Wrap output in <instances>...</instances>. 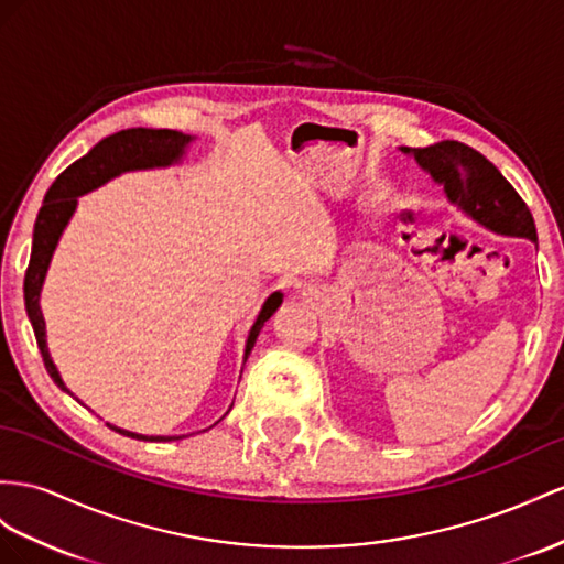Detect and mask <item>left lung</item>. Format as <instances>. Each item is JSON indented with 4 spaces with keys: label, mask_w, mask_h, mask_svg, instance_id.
Wrapping results in <instances>:
<instances>
[{
    "label": "left lung",
    "mask_w": 564,
    "mask_h": 564,
    "mask_svg": "<svg viewBox=\"0 0 564 564\" xmlns=\"http://www.w3.org/2000/svg\"><path fill=\"white\" fill-rule=\"evenodd\" d=\"M414 156L443 193L471 221L500 236L529 238L536 242V226L524 199L502 178V173L484 154L457 140H443L429 148H400Z\"/></svg>",
    "instance_id": "1"
}]
</instances>
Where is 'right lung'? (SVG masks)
<instances>
[{
	"mask_svg": "<svg viewBox=\"0 0 564 564\" xmlns=\"http://www.w3.org/2000/svg\"><path fill=\"white\" fill-rule=\"evenodd\" d=\"M191 142H195V135H185L181 131H169V128H126V131H119V133L105 138L102 142H97L88 154L70 164L62 173V176L52 183V187L45 195V202H42V207L37 212L35 230H33L31 264H28L25 281H23L25 312H28V319H31V324H33L37 348L42 352V359H45V367L50 371L52 381L68 395H74V393L66 388L62 373H59V369H56L54 359L50 355V348H47V330H45V316H42V310H40V295H42V285H45V279H47L56 245H59L68 221L74 219V214L78 209V197L97 191V187H102L111 178H117V176H121V173H128V171L169 169L173 164H181L183 156L187 154V148H191ZM281 302H283L281 291L271 293L264 300V305H262V310H259L254 324L250 326L248 340H245L242 365L248 362L259 330L264 328V324L271 319L273 312L281 307ZM240 373H242V369H240ZM230 408H228V412H230ZM219 422H214V424H219ZM109 426L113 431L123 433V436H131L138 441L162 443V441L185 438V433H181V436H144V433L119 429L113 424H109Z\"/></svg>",
	"mask_w": 564,
	"mask_h": 564,
	"instance_id": "obj_1",
	"label": "right lung"
}]
</instances>
